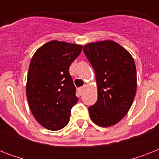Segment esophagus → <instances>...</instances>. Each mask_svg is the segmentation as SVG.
Returning <instances> with one entry per match:
<instances>
[{"mask_svg": "<svg viewBox=\"0 0 159 159\" xmlns=\"http://www.w3.org/2000/svg\"><path fill=\"white\" fill-rule=\"evenodd\" d=\"M84 90H85V87H82L78 88V93H79L80 96H82V93L84 92Z\"/></svg>", "mask_w": 159, "mask_h": 159, "instance_id": "obj_1", "label": "esophagus"}]
</instances>
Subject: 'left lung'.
<instances>
[{
	"label": "left lung",
	"instance_id": "left-lung-1",
	"mask_svg": "<svg viewBox=\"0 0 159 159\" xmlns=\"http://www.w3.org/2000/svg\"><path fill=\"white\" fill-rule=\"evenodd\" d=\"M85 55L96 74L97 102L88 108L96 125L109 127L128 113L137 89L135 63L125 48L115 41L87 43Z\"/></svg>",
	"mask_w": 159,
	"mask_h": 159
}]
</instances>
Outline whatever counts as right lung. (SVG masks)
Segmentation results:
<instances>
[{
  "label": "right lung",
  "instance_id": "1",
  "mask_svg": "<svg viewBox=\"0 0 159 159\" xmlns=\"http://www.w3.org/2000/svg\"><path fill=\"white\" fill-rule=\"evenodd\" d=\"M82 50V45L52 40L31 59L26 83L29 106L39 124L49 130L67 125L78 101L69 67Z\"/></svg>",
  "mask_w": 159,
  "mask_h": 159
}]
</instances>
